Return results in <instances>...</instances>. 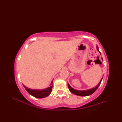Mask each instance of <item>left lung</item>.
Wrapping results in <instances>:
<instances>
[{"label": "left lung", "mask_w": 122, "mask_h": 122, "mask_svg": "<svg viewBox=\"0 0 122 122\" xmlns=\"http://www.w3.org/2000/svg\"><path fill=\"white\" fill-rule=\"evenodd\" d=\"M97 50L98 52H99V53H100V54L101 55V52L99 51V50H98V48L97 46ZM102 60L103 61L102 58ZM102 79H103V77H102V78L101 79L100 82L98 83V84L97 85V86H95L94 87L91 88V89H88V90H82V91L77 90L73 89V88H72L70 86V84L69 83H68V87L70 91L72 93H73V94L76 95L81 96V97H86V96H89V95L92 94L93 93L96 91V90L97 89V88L98 87V86H99L100 85L101 83V82H102Z\"/></svg>", "instance_id": "left-lung-1"}]
</instances>
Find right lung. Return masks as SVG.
Segmentation results:
<instances>
[{"instance_id": "right-lung-1", "label": "right lung", "mask_w": 122, "mask_h": 122, "mask_svg": "<svg viewBox=\"0 0 122 122\" xmlns=\"http://www.w3.org/2000/svg\"><path fill=\"white\" fill-rule=\"evenodd\" d=\"M52 83H53V80L51 81L50 86L42 90L30 89V88L27 87L24 85H24V87L25 88V89L31 95H32L33 97H34L36 98H42L50 95V94L51 93L52 89V86H53Z\"/></svg>"}]
</instances>
